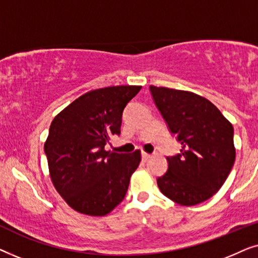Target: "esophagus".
<instances>
[{
    "mask_svg": "<svg viewBox=\"0 0 258 258\" xmlns=\"http://www.w3.org/2000/svg\"><path fill=\"white\" fill-rule=\"evenodd\" d=\"M150 157H151V155H150V154H148V153H144V151H143V153H142V158H143L144 161L149 160Z\"/></svg>",
    "mask_w": 258,
    "mask_h": 258,
    "instance_id": "1",
    "label": "esophagus"
}]
</instances>
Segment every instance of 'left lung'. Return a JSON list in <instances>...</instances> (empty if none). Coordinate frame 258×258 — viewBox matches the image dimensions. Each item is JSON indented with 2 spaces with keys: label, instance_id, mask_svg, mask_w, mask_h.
<instances>
[{
  "label": "left lung",
  "instance_id": "obj_1",
  "mask_svg": "<svg viewBox=\"0 0 258 258\" xmlns=\"http://www.w3.org/2000/svg\"><path fill=\"white\" fill-rule=\"evenodd\" d=\"M155 104L181 153L167 157L168 170L157 178L161 192L181 206H195L216 194L236 157L234 128L209 100L191 91L150 86Z\"/></svg>",
  "mask_w": 258,
  "mask_h": 258
}]
</instances>
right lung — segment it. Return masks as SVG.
I'll return each mask as SVG.
<instances>
[{
	"instance_id": "add662e5",
	"label": "right lung",
	"mask_w": 258,
	"mask_h": 258,
	"mask_svg": "<svg viewBox=\"0 0 258 258\" xmlns=\"http://www.w3.org/2000/svg\"><path fill=\"white\" fill-rule=\"evenodd\" d=\"M141 86H116L88 91L52 119L44 143L52 184L77 213L104 216L124 199L141 151L105 150L121 134L122 114Z\"/></svg>"
}]
</instances>
